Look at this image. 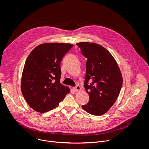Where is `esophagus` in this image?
Wrapping results in <instances>:
<instances>
[{"instance_id": "34e87169", "label": "esophagus", "mask_w": 149, "mask_h": 149, "mask_svg": "<svg viewBox=\"0 0 149 149\" xmlns=\"http://www.w3.org/2000/svg\"><path fill=\"white\" fill-rule=\"evenodd\" d=\"M73 90L74 92H79V91L81 90V88H80V86L79 85H77L76 86L73 88Z\"/></svg>"}]
</instances>
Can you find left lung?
Wrapping results in <instances>:
<instances>
[{
  "mask_svg": "<svg viewBox=\"0 0 149 149\" xmlns=\"http://www.w3.org/2000/svg\"><path fill=\"white\" fill-rule=\"evenodd\" d=\"M76 45L88 59L84 87L89 101L82 108L90 114L101 116L114 104L119 95L123 83L120 68L112 54L102 45L89 42Z\"/></svg>",
  "mask_w": 149,
  "mask_h": 149,
  "instance_id": "8db88e82",
  "label": "left lung"
}]
</instances>
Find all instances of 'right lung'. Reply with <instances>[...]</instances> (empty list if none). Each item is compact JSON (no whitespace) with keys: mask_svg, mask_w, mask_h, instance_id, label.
Segmentation results:
<instances>
[{"mask_svg":"<svg viewBox=\"0 0 149 149\" xmlns=\"http://www.w3.org/2000/svg\"><path fill=\"white\" fill-rule=\"evenodd\" d=\"M73 46L70 43H45L27 57L21 88L26 102L34 111L44 113L55 108L70 92L68 86L60 83V63Z\"/></svg>","mask_w":149,"mask_h":149,"instance_id":"add662e5","label":"right lung"}]
</instances>
